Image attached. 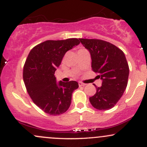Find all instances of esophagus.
<instances>
[{
  "mask_svg": "<svg viewBox=\"0 0 147 147\" xmlns=\"http://www.w3.org/2000/svg\"><path fill=\"white\" fill-rule=\"evenodd\" d=\"M79 86H86V84L82 83V82H79Z\"/></svg>",
  "mask_w": 147,
  "mask_h": 147,
  "instance_id": "esophagus-1",
  "label": "esophagus"
}]
</instances>
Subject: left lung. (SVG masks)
I'll list each match as a JSON object with an SVG mask.
<instances>
[{
    "label": "left lung",
    "mask_w": 147,
    "mask_h": 147,
    "mask_svg": "<svg viewBox=\"0 0 147 147\" xmlns=\"http://www.w3.org/2000/svg\"><path fill=\"white\" fill-rule=\"evenodd\" d=\"M90 52L92 71L98 73L102 86H95L96 93L89 98L96 109H112L121 98L128 84L129 68L124 52L117 46L100 39L79 38Z\"/></svg>",
    "instance_id": "1"
}]
</instances>
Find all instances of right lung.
<instances>
[{
  "instance_id": "right-lung-1",
  "label": "right lung",
  "mask_w": 147,
  "mask_h": 147,
  "mask_svg": "<svg viewBox=\"0 0 147 147\" xmlns=\"http://www.w3.org/2000/svg\"><path fill=\"white\" fill-rule=\"evenodd\" d=\"M80 43L77 38L48 40L36 45L23 67V81L33 102L45 113L59 115L71 104L72 94L78 88L75 81L57 83L54 74L65 52Z\"/></svg>"
}]
</instances>
